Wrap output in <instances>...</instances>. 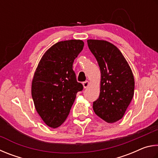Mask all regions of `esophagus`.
I'll return each instance as SVG.
<instances>
[{"mask_svg":"<svg viewBox=\"0 0 158 158\" xmlns=\"http://www.w3.org/2000/svg\"><path fill=\"white\" fill-rule=\"evenodd\" d=\"M82 85H83L84 88H87L89 85V82L88 81H86L83 82V83H82Z\"/></svg>","mask_w":158,"mask_h":158,"instance_id":"obj_1","label":"esophagus"}]
</instances>
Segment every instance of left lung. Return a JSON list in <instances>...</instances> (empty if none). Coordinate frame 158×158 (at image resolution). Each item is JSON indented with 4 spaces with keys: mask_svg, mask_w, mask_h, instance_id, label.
<instances>
[{
    "mask_svg": "<svg viewBox=\"0 0 158 158\" xmlns=\"http://www.w3.org/2000/svg\"><path fill=\"white\" fill-rule=\"evenodd\" d=\"M88 47L100 67V95L93 103L95 114L107 123L120 120L134 95L135 80L131 67L114 44L88 40Z\"/></svg>",
    "mask_w": 158,
    "mask_h": 158,
    "instance_id": "1",
    "label": "left lung"
}]
</instances>
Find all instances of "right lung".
<instances>
[{"mask_svg": "<svg viewBox=\"0 0 158 158\" xmlns=\"http://www.w3.org/2000/svg\"><path fill=\"white\" fill-rule=\"evenodd\" d=\"M83 46L82 40L59 41L47 50L36 69L32 97L37 113L51 128L64 122L76 94L83 89L73 70L74 60Z\"/></svg>", "mask_w": 158, "mask_h": 158, "instance_id": "1", "label": "right lung"}]
</instances>
